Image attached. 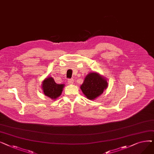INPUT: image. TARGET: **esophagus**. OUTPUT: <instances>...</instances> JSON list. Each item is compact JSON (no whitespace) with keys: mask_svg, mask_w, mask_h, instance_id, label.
Masks as SVG:
<instances>
[{"mask_svg":"<svg viewBox=\"0 0 154 154\" xmlns=\"http://www.w3.org/2000/svg\"><path fill=\"white\" fill-rule=\"evenodd\" d=\"M67 82H68L69 84H74V79H68Z\"/></svg>","mask_w":154,"mask_h":154,"instance_id":"esophagus-1","label":"esophagus"}]
</instances>
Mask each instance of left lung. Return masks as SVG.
I'll return each mask as SVG.
<instances>
[{
  "instance_id": "left-lung-1",
  "label": "left lung",
  "mask_w": 154,
  "mask_h": 154,
  "mask_svg": "<svg viewBox=\"0 0 154 154\" xmlns=\"http://www.w3.org/2000/svg\"><path fill=\"white\" fill-rule=\"evenodd\" d=\"M108 87L107 80L97 72L89 73L80 86L82 92L88 99L94 100Z\"/></svg>"
}]
</instances>
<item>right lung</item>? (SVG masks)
<instances>
[{
	"label": "right lung",
	"mask_w": 154,
	"mask_h": 154,
	"mask_svg": "<svg viewBox=\"0 0 154 154\" xmlns=\"http://www.w3.org/2000/svg\"><path fill=\"white\" fill-rule=\"evenodd\" d=\"M42 90L45 95L52 99H56L62 94L64 84H57L52 77L45 79L42 82Z\"/></svg>",
	"instance_id": "1"
}]
</instances>
